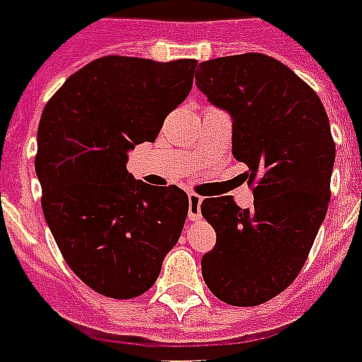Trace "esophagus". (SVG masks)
I'll return each instance as SVG.
<instances>
[{"label":"esophagus","mask_w":362,"mask_h":362,"mask_svg":"<svg viewBox=\"0 0 362 362\" xmlns=\"http://www.w3.org/2000/svg\"><path fill=\"white\" fill-rule=\"evenodd\" d=\"M200 202H202V197L189 193V211H187L189 221H199L200 218Z\"/></svg>","instance_id":"obj_1"}]
</instances>
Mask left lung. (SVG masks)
I'll return each instance as SVG.
<instances>
[{"label":"left lung","mask_w":362,"mask_h":362,"mask_svg":"<svg viewBox=\"0 0 362 362\" xmlns=\"http://www.w3.org/2000/svg\"><path fill=\"white\" fill-rule=\"evenodd\" d=\"M197 88L232 117V153L248 165L254 208L204 199L214 250L200 261L218 300L250 308L289 287L329 204L335 144L320 99L279 60L261 53L200 62Z\"/></svg>","instance_id":"1"}]
</instances>
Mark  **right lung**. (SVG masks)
I'll return each mask as SVG.
<instances>
[{
    "label": "right lung",
    "instance_id": "obj_1",
    "mask_svg": "<svg viewBox=\"0 0 362 362\" xmlns=\"http://www.w3.org/2000/svg\"><path fill=\"white\" fill-rule=\"evenodd\" d=\"M197 60L103 57L62 84L42 112L35 169L42 209L69 269L110 298L154 285L180 238L189 199L127 171L191 92Z\"/></svg>",
    "mask_w": 362,
    "mask_h": 362
}]
</instances>
